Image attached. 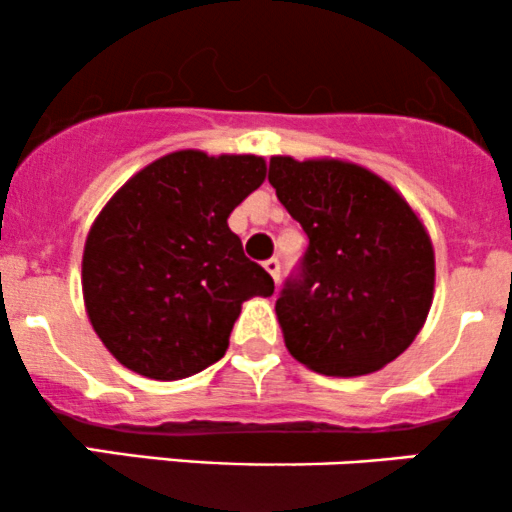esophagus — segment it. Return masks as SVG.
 I'll return each mask as SVG.
<instances>
[{
    "instance_id": "1",
    "label": "esophagus",
    "mask_w": 512,
    "mask_h": 512,
    "mask_svg": "<svg viewBox=\"0 0 512 512\" xmlns=\"http://www.w3.org/2000/svg\"><path fill=\"white\" fill-rule=\"evenodd\" d=\"M264 269H267L269 276H272V279L276 281V284H279V276H281V262L276 260V257H272V260L264 262Z\"/></svg>"
}]
</instances>
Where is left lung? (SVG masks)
<instances>
[{"label": "left lung", "instance_id": "obj_1", "mask_svg": "<svg viewBox=\"0 0 512 512\" xmlns=\"http://www.w3.org/2000/svg\"><path fill=\"white\" fill-rule=\"evenodd\" d=\"M269 182L308 236L276 301L286 349L339 378L395 361L433 303L436 257L424 223L390 182L349 161L272 156Z\"/></svg>", "mask_w": 512, "mask_h": 512}]
</instances>
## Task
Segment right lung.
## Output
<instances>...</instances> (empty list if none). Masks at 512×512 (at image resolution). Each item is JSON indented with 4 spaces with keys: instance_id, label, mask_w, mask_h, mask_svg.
Masks as SVG:
<instances>
[{
    "instance_id": "obj_1",
    "label": "right lung",
    "mask_w": 512,
    "mask_h": 512,
    "mask_svg": "<svg viewBox=\"0 0 512 512\" xmlns=\"http://www.w3.org/2000/svg\"><path fill=\"white\" fill-rule=\"evenodd\" d=\"M262 156L175 151L132 175L88 231V320L122 366L154 380L226 354L240 305L274 279L245 257L228 216L264 182Z\"/></svg>"
}]
</instances>
